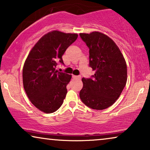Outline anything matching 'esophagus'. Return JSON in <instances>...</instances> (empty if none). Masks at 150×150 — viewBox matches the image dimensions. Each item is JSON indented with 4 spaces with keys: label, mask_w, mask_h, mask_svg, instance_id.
Returning <instances> with one entry per match:
<instances>
[{
    "label": "esophagus",
    "mask_w": 150,
    "mask_h": 150,
    "mask_svg": "<svg viewBox=\"0 0 150 150\" xmlns=\"http://www.w3.org/2000/svg\"><path fill=\"white\" fill-rule=\"evenodd\" d=\"M72 78L73 79H81V76H75V75H72Z\"/></svg>",
    "instance_id": "34e87169"
}]
</instances>
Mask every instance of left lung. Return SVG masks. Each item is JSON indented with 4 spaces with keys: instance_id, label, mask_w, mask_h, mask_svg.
Returning a JSON list of instances; mask_svg holds the SVG:
<instances>
[{
    "instance_id": "8db88e82",
    "label": "left lung",
    "mask_w": 150,
    "mask_h": 150,
    "mask_svg": "<svg viewBox=\"0 0 150 150\" xmlns=\"http://www.w3.org/2000/svg\"><path fill=\"white\" fill-rule=\"evenodd\" d=\"M89 49L92 79L83 78L80 98L86 106L103 110L118 99L127 81V65L124 55L111 38L98 31L80 33Z\"/></svg>"
}]
</instances>
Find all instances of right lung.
Wrapping results in <instances>:
<instances>
[{"instance_id":"obj_1","label":"right lung","mask_w":150,"mask_h":150,"mask_svg":"<svg viewBox=\"0 0 150 150\" xmlns=\"http://www.w3.org/2000/svg\"><path fill=\"white\" fill-rule=\"evenodd\" d=\"M78 34L52 30L45 34L30 50L22 69V81L28 99L45 113H52L62 105L71 75L56 70L57 63L76 40Z\"/></svg>"}]
</instances>
